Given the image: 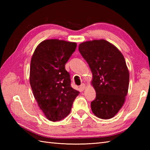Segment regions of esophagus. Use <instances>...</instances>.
Masks as SVG:
<instances>
[{
	"mask_svg": "<svg viewBox=\"0 0 150 150\" xmlns=\"http://www.w3.org/2000/svg\"><path fill=\"white\" fill-rule=\"evenodd\" d=\"M85 88H86V85L84 84H82L81 86H80V87H79V88H80V90H81V91H83L84 89H85Z\"/></svg>",
	"mask_w": 150,
	"mask_h": 150,
	"instance_id": "obj_1",
	"label": "esophagus"
}]
</instances>
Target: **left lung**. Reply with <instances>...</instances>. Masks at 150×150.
<instances>
[{
  "label": "left lung",
  "instance_id": "obj_1",
  "mask_svg": "<svg viewBox=\"0 0 150 150\" xmlns=\"http://www.w3.org/2000/svg\"><path fill=\"white\" fill-rule=\"evenodd\" d=\"M79 50L93 74L96 97L91 103V110L98 118L111 119L122 108L128 94L129 75L124 57L103 39L82 42Z\"/></svg>",
  "mask_w": 150,
  "mask_h": 150
}]
</instances>
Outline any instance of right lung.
<instances>
[{
    "label": "right lung",
    "instance_id": "add662e5",
    "mask_svg": "<svg viewBox=\"0 0 150 150\" xmlns=\"http://www.w3.org/2000/svg\"><path fill=\"white\" fill-rule=\"evenodd\" d=\"M76 47L75 42L46 40L37 47L31 60L30 82L34 97L46 117L53 122L68 115L80 93L71 88L65 69Z\"/></svg>",
    "mask_w": 150,
    "mask_h": 150
}]
</instances>
